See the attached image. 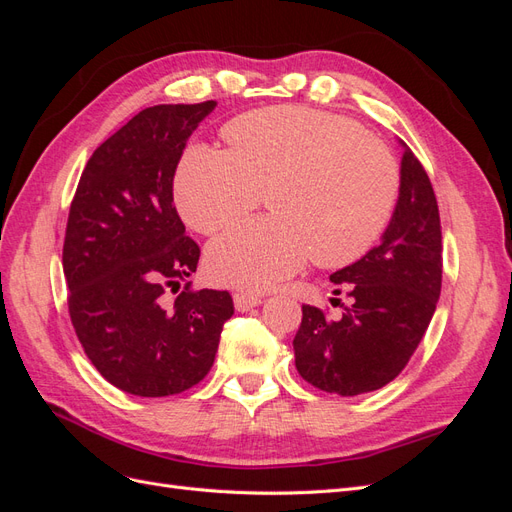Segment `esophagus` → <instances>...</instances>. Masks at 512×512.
I'll use <instances>...</instances> for the list:
<instances>
[{"instance_id": "obj_1", "label": "esophagus", "mask_w": 512, "mask_h": 512, "mask_svg": "<svg viewBox=\"0 0 512 512\" xmlns=\"http://www.w3.org/2000/svg\"><path fill=\"white\" fill-rule=\"evenodd\" d=\"M232 299H235V307L239 309V312H247V309H252L262 303L260 294H254V292H237Z\"/></svg>"}]
</instances>
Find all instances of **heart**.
<instances>
[{"label": "heart", "instance_id": "heart-1", "mask_svg": "<svg viewBox=\"0 0 512 512\" xmlns=\"http://www.w3.org/2000/svg\"><path fill=\"white\" fill-rule=\"evenodd\" d=\"M230 149L194 145L175 175L183 220L215 235L256 209L207 250L215 282L267 288L314 256L320 267L359 260L389 224L399 168L393 153L348 117L307 106H269L224 128Z\"/></svg>", "mask_w": 512, "mask_h": 512}]
</instances>
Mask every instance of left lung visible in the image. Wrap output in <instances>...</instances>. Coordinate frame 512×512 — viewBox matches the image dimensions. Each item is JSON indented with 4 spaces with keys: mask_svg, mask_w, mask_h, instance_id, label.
Returning a JSON list of instances; mask_svg holds the SVG:
<instances>
[{
    "mask_svg": "<svg viewBox=\"0 0 512 512\" xmlns=\"http://www.w3.org/2000/svg\"><path fill=\"white\" fill-rule=\"evenodd\" d=\"M404 145L399 198L382 241L331 275L342 316L303 305L294 335V365L316 389L342 397L378 391L395 380L436 312L442 288L438 200L423 164Z\"/></svg>",
    "mask_w": 512,
    "mask_h": 512,
    "instance_id": "left-lung-1",
    "label": "left lung"
}]
</instances>
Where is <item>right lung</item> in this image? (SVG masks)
<instances>
[{
	"mask_svg": "<svg viewBox=\"0 0 512 512\" xmlns=\"http://www.w3.org/2000/svg\"><path fill=\"white\" fill-rule=\"evenodd\" d=\"M215 106L158 104L134 115L89 158L70 205L64 275L72 327L94 367L130 395L192 389L209 374L235 314L226 290L190 288L200 247L185 237L173 205L185 143ZM166 291L180 293L173 304Z\"/></svg>",
	"mask_w": 512,
	"mask_h": 512,
	"instance_id": "1",
	"label": "right lung"
}]
</instances>
